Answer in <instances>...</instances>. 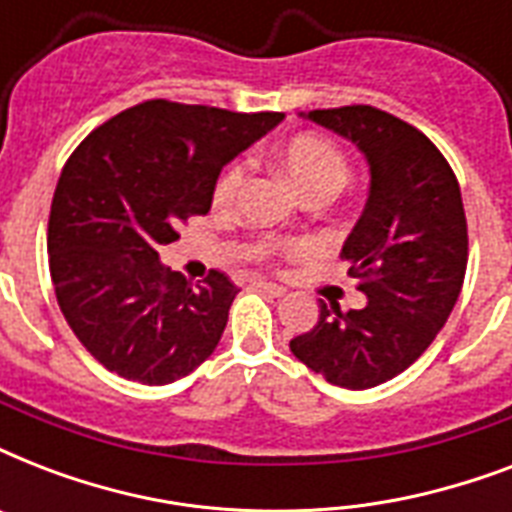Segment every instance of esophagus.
Here are the masks:
<instances>
[{
  "label": "esophagus",
  "instance_id": "obj_1",
  "mask_svg": "<svg viewBox=\"0 0 512 512\" xmlns=\"http://www.w3.org/2000/svg\"><path fill=\"white\" fill-rule=\"evenodd\" d=\"M255 289H260V292H268L271 297H281L287 289L279 287V284H273V281H263V279H257L255 281Z\"/></svg>",
  "mask_w": 512,
  "mask_h": 512
}]
</instances>
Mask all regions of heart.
I'll list each match as a JSON object with an SVG mask.
<instances>
[{
    "label": "heart",
    "instance_id": "obj_1",
    "mask_svg": "<svg viewBox=\"0 0 512 512\" xmlns=\"http://www.w3.org/2000/svg\"><path fill=\"white\" fill-rule=\"evenodd\" d=\"M279 162L303 196H311V193L319 191L337 193L348 180V164H345V156L340 154V148L332 140L313 135V132H305V135H297V138L289 140L287 146L281 148ZM241 183H244V167L233 164L217 180V207H231Z\"/></svg>",
    "mask_w": 512,
    "mask_h": 512
}]
</instances>
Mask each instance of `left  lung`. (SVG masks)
Segmentation results:
<instances>
[{"instance_id": "1", "label": "left lung", "mask_w": 512, "mask_h": 512, "mask_svg": "<svg viewBox=\"0 0 512 512\" xmlns=\"http://www.w3.org/2000/svg\"><path fill=\"white\" fill-rule=\"evenodd\" d=\"M300 116L353 143L369 167L364 212L342 244L366 305L342 313L321 300L316 327L289 350L332 385L374 388L428 350L460 297L468 268L460 183L420 130L380 108Z\"/></svg>"}]
</instances>
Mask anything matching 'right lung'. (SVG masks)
Wrapping results in <instances>:
<instances>
[{
    "label": "right lung",
    "instance_id": "obj_1",
    "mask_svg": "<svg viewBox=\"0 0 512 512\" xmlns=\"http://www.w3.org/2000/svg\"><path fill=\"white\" fill-rule=\"evenodd\" d=\"M281 119L146 100L71 154L52 196L50 273L68 327L108 372L167 385L212 356L239 289L217 271L191 287L159 247L207 215L220 170Z\"/></svg>",
    "mask_w": 512,
    "mask_h": 512
}]
</instances>
